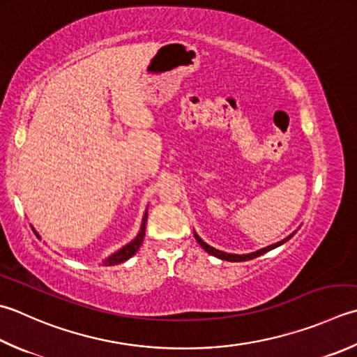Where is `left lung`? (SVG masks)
<instances>
[{"label":"left lung","instance_id":"8db88e82","mask_svg":"<svg viewBox=\"0 0 357 357\" xmlns=\"http://www.w3.org/2000/svg\"><path fill=\"white\" fill-rule=\"evenodd\" d=\"M195 234V238H197V241L201 244V248L206 250L207 254H211V255H213V257H216V258H221V260H226V261H248V260H252V258H255V257H260V255H263V254H266L268 250H272V249H275V248H278V246H282L283 243H286L288 241L292 235L294 234H291L289 236H286L284 240H282V241H278V243H275V244H271V246H268V248H263V249H260V250H255V252H252V254H244V255H238V254H227V252H222V250H218V249H215V248H212V246H208L207 243H204L202 241L199 236L197 235V232H193Z\"/></svg>","mask_w":357,"mask_h":357}]
</instances>
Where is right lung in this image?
I'll return each instance as SVG.
<instances>
[{"mask_svg": "<svg viewBox=\"0 0 357 357\" xmlns=\"http://www.w3.org/2000/svg\"><path fill=\"white\" fill-rule=\"evenodd\" d=\"M146 216H149V212L145 211L144 213V218H142V225H141V230H139V234L136 235V238L130 241L128 244H125V246L122 249H119L117 252L111 254L107 260H103V264L105 266H114V264H119V263H123L127 261L128 258H131L132 255H135L137 252V249L141 248V244L144 241V236H145V225H146Z\"/></svg>", "mask_w": 357, "mask_h": 357, "instance_id": "right-lung-1", "label": "right lung"}]
</instances>
